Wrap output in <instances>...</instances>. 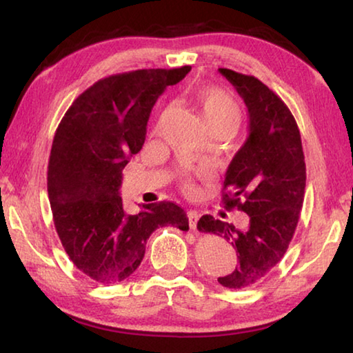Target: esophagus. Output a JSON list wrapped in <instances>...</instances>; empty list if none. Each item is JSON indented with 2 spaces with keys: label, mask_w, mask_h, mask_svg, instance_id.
Wrapping results in <instances>:
<instances>
[{
  "label": "esophagus",
  "mask_w": 353,
  "mask_h": 353,
  "mask_svg": "<svg viewBox=\"0 0 353 353\" xmlns=\"http://www.w3.org/2000/svg\"><path fill=\"white\" fill-rule=\"evenodd\" d=\"M188 224H190V229L191 230H194L196 229V224H198V219H199V214H198V212H194V210H190L188 212Z\"/></svg>",
  "instance_id": "34e87169"
}]
</instances>
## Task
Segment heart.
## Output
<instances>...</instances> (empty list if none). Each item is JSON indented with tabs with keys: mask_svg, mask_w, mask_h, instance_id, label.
Returning <instances> with one entry per match:
<instances>
[{
	"mask_svg": "<svg viewBox=\"0 0 353 353\" xmlns=\"http://www.w3.org/2000/svg\"><path fill=\"white\" fill-rule=\"evenodd\" d=\"M194 101L210 130L218 128H229L235 130L240 126L243 118L241 107L236 103L235 98L223 90V88L213 85L196 88ZM185 188H193L190 181L185 182Z\"/></svg>",
	"mask_w": 353,
	"mask_h": 353,
	"instance_id": "heart-1",
	"label": "heart"
}]
</instances>
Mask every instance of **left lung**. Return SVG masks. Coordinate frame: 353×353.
<instances>
[{
  "label": "left lung",
  "instance_id": "left-lung-1",
  "mask_svg": "<svg viewBox=\"0 0 353 353\" xmlns=\"http://www.w3.org/2000/svg\"><path fill=\"white\" fill-rule=\"evenodd\" d=\"M249 110V137L229 165L223 188L225 210L248 213L246 229L204 214L198 229L225 238L238 265L218 282L246 288L261 282L283 259L305 194V157L297 123L282 99L254 76L219 68Z\"/></svg>",
  "mask_w": 353,
  "mask_h": 353
}]
</instances>
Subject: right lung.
<instances>
[{
  "label": "right lung",
  "mask_w": 353,
  "mask_h": 353,
  "mask_svg": "<svg viewBox=\"0 0 353 353\" xmlns=\"http://www.w3.org/2000/svg\"><path fill=\"white\" fill-rule=\"evenodd\" d=\"M190 70H135L99 79L74 99L56 130L48 163L54 227L73 265L101 285L121 282L140 266L155 229L188 230L187 213L171 201L126 214L119 187L129 157L145 143L155 101Z\"/></svg>",
  "instance_id": "add662e5"
}]
</instances>
